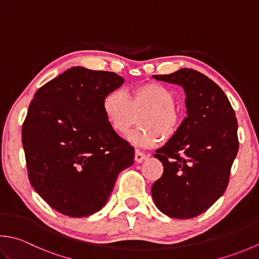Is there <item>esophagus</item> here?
Listing matches in <instances>:
<instances>
[{"label": "esophagus", "mask_w": 259, "mask_h": 259, "mask_svg": "<svg viewBox=\"0 0 259 259\" xmlns=\"http://www.w3.org/2000/svg\"><path fill=\"white\" fill-rule=\"evenodd\" d=\"M146 158H147V156H146L144 153H141L140 150H136V153H135V160L137 161V163H141V161L145 160Z\"/></svg>", "instance_id": "obj_1"}]
</instances>
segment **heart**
<instances>
[{
  "label": "heart",
  "instance_id": "obj_1",
  "mask_svg": "<svg viewBox=\"0 0 259 259\" xmlns=\"http://www.w3.org/2000/svg\"><path fill=\"white\" fill-rule=\"evenodd\" d=\"M173 91L159 83H145L126 91L124 94L119 90L105 95L103 112L109 124L115 133L124 135L140 114L139 124L126 136L136 146L154 147L161 140L171 138L180 128L181 113L175 108Z\"/></svg>",
  "mask_w": 259,
  "mask_h": 259
}]
</instances>
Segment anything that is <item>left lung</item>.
Segmentation results:
<instances>
[{"instance_id": "obj_1", "label": "left lung", "mask_w": 259, "mask_h": 259, "mask_svg": "<svg viewBox=\"0 0 259 259\" xmlns=\"http://www.w3.org/2000/svg\"><path fill=\"white\" fill-rule=\"evenodd\" d=\"M153 77L183 88L187 116L156 150L164 173L151 186V196L164 214L190 219L209 209L227 189L239 148L236 114L224 91L197 70L182 68Z\"/></svg>"}]
</instances>
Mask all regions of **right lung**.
I'll return each instance as SVG.
<instances>
[{"instance_id": "obj_1", "label": "right lung", "mask_w": 259, "mask_h": 259, "mask_svg": "<svg viewBox=\"0 0 259 259\" xmlns=\"http://www.w3.org/2000/svg\"><path fill=\"white\" fill-rule=\"evenodd\" d=\"M124 78L76 66L41 86L29 105L22 145L30 183L65 215L89 217L106 204L135 149L111 128L105 95Z\"/></svg>"}]
</instances>
